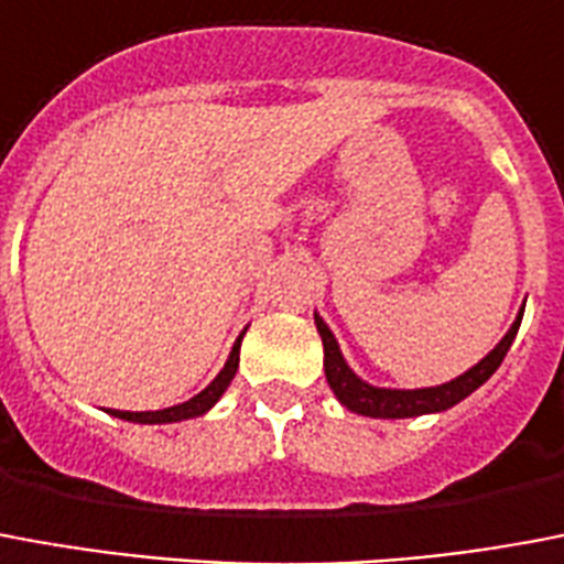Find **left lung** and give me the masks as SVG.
Listing matches in <instances>:
<instances>
[{
    "label": "left lung",
    "instance_id": "8db88e82",
    "mask_svg": "<svg viewBox=\"0 0 564 564\" xmlns=\"http://www.w3.org/2000/svg\"><path fill=\"white\" fill-rule=\"evenodd\" d=\"M316 332L323 337L325 346V379L328 386L337 394V400L344 403L346 410L358 412V415H370V419H412V415H427V412H442L452 410L454 403H460L463 398H469L475 388L484 386L487 379L494 377L496 367L502 365L505 352L511 349L517 337V328H520V319H523V311L517 314L514 325L508 328V335L499 340L494 352L487 358H481L473 370H466L463 377L445 382V386L436 388H415V391H400V388H373L367 386L365 379H358L349 365L340 356V346H337L335 335L328 332V325L314 316Z\"/></svg>",
    "mask_w": 564,
    "mask_h": 564
}]
</instances>
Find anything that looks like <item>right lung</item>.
<instances>
[{"instance_id":"right-lung-1","label":"right lung","mask_w":564,"mask_h":564,"mask_svg":"<svg viewBox=\"0 0 564 564\" xmlns=\"http://www.w3.org/2000/svg\"><path fill=\"white\" fill-rule=\"evenodd\" d=\"M241 337L245 332L239 335L236 346H232V352H229L227 365L220 370L218 377L208 382V388H203L197 398L185 400V403H178V406H170V410H158V412H119V410H110V415L116 419H124V421H137V424H173V421H185V419H197L203 412H208L215 403L220 400V394L227 391V386L232 382L236 377V370H239V349H241Z\"/></svg>"}]
</instances>
